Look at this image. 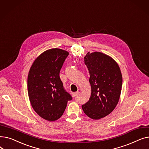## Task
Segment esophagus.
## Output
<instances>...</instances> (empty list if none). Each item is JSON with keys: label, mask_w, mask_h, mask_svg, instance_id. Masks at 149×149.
I'll return each mask as SVG.
<instances>
[{"label": "esophagus", "mask_w": 149, "mask_h": 149, "mask_svg": "<svg viewBox=\"0 0 149 149\" xmlns=\"http://www.w3.org/2000/svg\"><path fill=\"white\" fill-rule=\"evenodd\" d=\"M80 93V92H74V93H72V97H75V96H77V95H78Z\"/></svg>", "instance_id": "34e87169"}]
</instances>
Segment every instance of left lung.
I'll list each match as a JSON object with an SVG mask.
<instances>
[{
  "label": "left lung",
  "mask_w": 149,
  "mask_h": 149,
  "mask_svg": "<svg viewBox=\"0 0 149 149\" xmlns=\"http://www.w3.org/2000/svg\"><path fill=\"white\" fill-rule=\"evenodd\" d=\"M90 75L91 95L82 109L89 118H102L111 113L118 103L123 78L119 66L101 52H88L84 58Z\"/></svg>",
  "instance_id": "obj_1"
}]
</instances>
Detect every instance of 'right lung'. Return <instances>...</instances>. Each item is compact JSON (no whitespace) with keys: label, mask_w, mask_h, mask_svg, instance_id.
I'll return each instance as SVG.
<instances>
[{"label":"right lung","mask_w":149,"mask_h":149,"mask_svg":"<svg viewBox=\"0 0 149 149\" xmlns=\"http://www.w3.org/2000/svg\"><path fill=\"white\" fill-rule=\"evenodd\" d=\"M69 52L58 48L46 51L31 66L28 77V92L34 110L49 121L60 118L72 97L63 86L60 71Z\"/></svg>","instance_id":"1"}]
</instances>
